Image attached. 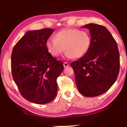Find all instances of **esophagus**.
Returning <instances> with one entry per match:
<instances>
[{
  "label": "esophagus",
  "mask_w": 127,
  "mask_h": 127,
  "mask_svg": "<svg viewBox=\"0 0 127 127\" xmlns=\"http://www.w3.org/2000/svg\"><path fill=\"white\" fill-rule=\"evenodd\" d=\"M63 65L64 67H68V65H69V64H68L67 62H64L63 63Z\"/></svg>",
  "instance_id": "obj_1"
}]
</instances>
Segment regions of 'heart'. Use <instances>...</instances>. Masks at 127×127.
I'll return each mask as SVG.
<instances>
[{"label": "heart", "mask_w": 127, "mask_h": 127, "mask_svg": "<svg viewBox=\"0 0 127 127\" xmlns=\"http://www.w3.org/2000/svg\"><path fill=\"white\" fill-rule=\"evenodd\" d=\"M91 42L90 33L78 29H63L56 33L54 39L46 42V48L52 56L59 57L64 51L67 58H81L88 51Z\"/></svg>", "instance_id": "1"}]
</instances>
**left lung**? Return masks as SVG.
Segmentation results:
<instances>
[{"mask_svg": "<svg viewBox=\"0 0 127 127\" xmlns=\"http://www.w3.org/2000/svg\"><path fill=\"white\" fill-rule=\"evenodd\" d=\"M91 42L88 51L71 63L80 93L85 97L101 95L113 85L119 72V53L116 42L104 26L86 24Z\"/></svg>", "mask_w": 127, "mask_h": 127, "instance_id": "obj_1", "label": "left lung"}]
</instances>
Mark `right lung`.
Returning a JSON list of instances; mask_svg holds the SVG:
<instances>
[{
  "instance_id": "right-lung-1",
  "label": "right lung",
  "mask_w": 127,
  "mask_h": 127,
  "mask_svg": "<svg viewBox=\"0 0 127 127\" xmlns=\"http://www.w3.org/2000/svg\"><path fill=\"white\" fill-rule=\"evenodd\" d=\"M54 29L26 32L11 55L12 75L20 93L28 101L43 104L52 101L57 93V79L63 63L48 51L46 42Z\"/></svg>"
}]
</instances>
